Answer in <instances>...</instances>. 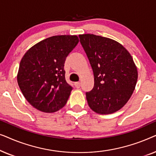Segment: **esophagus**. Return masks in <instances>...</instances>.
I'll list each match as a JSON object with an SVG mask.
<instances>
[{
	"label": "esophagus",
	"instance_id": "esophagus-1",
	"mask_svg": "<svg viewBox=\"0 0 156 156\" xmlns=\"http://www.w3.org/2000/svg\"><path fill=\"white\" fill-rule=\"evenodd\" d=\"M74 85H75L76 88L79 89L81 86V84H80V82H75V83H74Z\"/></svg>",
	"mask_w": 156,
	"mask_h": 156
}]
</instances>
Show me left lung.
<instances>
[{
  "label": "left lung",
  "instance_id": "1",
  "mask_svg": "<svg viewBox=\"0 0 156 156\" xmlns=\"http://www.w3.org/2000/svg\"><path fill=\"white\" fill-rule=\"evenodd\" d=\"M79 37L94 76L93 89L86 92L89 107L99 114L117 112L129 101L137 82L133 58L125 48L109 38L93 34Z\"/></svg>",
  "mask_w": 156,
  "mask_h": 156
}]
</instances>
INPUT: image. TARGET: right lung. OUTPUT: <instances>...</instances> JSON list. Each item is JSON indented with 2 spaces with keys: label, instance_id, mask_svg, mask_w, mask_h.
<instances>
[{
  "label": "right lung",
  "instance_id": "right-lung-1",
  "mask_svg": "<svg viewBox=\"0 0 156 156\" xmlns=\"http://www.w3.org/2000/svg\"><path fill=\"white\" fill-rule=\"evenodd\" d=\"M79 42L76 35H56L42 40L21 59L18 83L33 107L55 112L67 103L73 89L65 80L66 58Z\"/></svg>",
  "mask_w": 156,
  "mask_h": 156
}]
</instances>
